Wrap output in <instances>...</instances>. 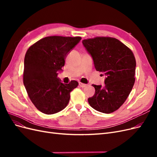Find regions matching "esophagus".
<instances>
[{
	"instance_id": "obj_1",
	"label": "esophagus",
	"mask_w": 157,
	"mask_h": 157,
	"mask_svg": "<svg viewBox=\"0 0 157 157\" xmlns=\"http://www.w3.org/2000/svg\"><path fill=\"white\" fill-rule=\"evenodd\" d=\"M78 84H79V86H80V87H82V88H84V87H86V86H87V84H84V83H82V82H78Z\"/></svg>"
}]
</instances>
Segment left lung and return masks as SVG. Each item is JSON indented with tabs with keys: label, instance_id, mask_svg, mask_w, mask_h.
<instances>
[{
	"label": "left lung",
	"instance_id": "8db88e82",
	"mask_svg": "<svg viewBox=\"0 0 157 157\" xmlns=\"http://www.w3.org/2000/svg\"><path fill=\"white\" fill-rule=\"evenodd\" d=\"M96 71L105 75V85H95V94L88 99L96 111L111 113L129 96L135 82L136 62L133 52L115 38L96 37L82 40Z\"/></svg>",
	"mask_w": 157,
	"mask_h": 157
}]
</instances>
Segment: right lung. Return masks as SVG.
Here are the masks:
<instances>
[{
  "instance_id": "obj_1",
  "label": "right lung",
  "mask_w": 157,
  "mask_h": 157,
  "mask_svg": "<svg viewBox=\"0 0 157 157\" xmlns=\"http://www.w3.org/2000/svg\"><path fill=\"white\" fill-rule=\"evenodd\" d=\"M80 40V36H47L27 50L23 84L31 101L42 113L52 115L63 110L69 103L70 92L78 85L75 80L61 82L58 75L66 57Z\"/></svg>"
}]
</instances>
